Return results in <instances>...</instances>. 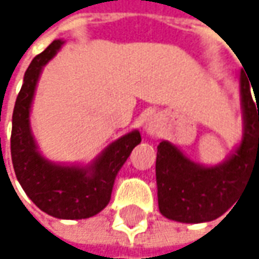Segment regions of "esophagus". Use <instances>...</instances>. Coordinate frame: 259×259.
<instances>
[{
    "label": "esophagus",
    "mask_w": 259,
    "mask_h": 259,
    "mask_svg": "<svg viewBox=\"0 0 259 259\" xmlns=\"http://www.w3.org/2000/svg\"><path fill=\"white\" fill-rule=\"evenodd\" d=\"M161 131V125H159V121L157 118H151L147 124V133L150 134L151 137H157L158 134Z\"/></svg>",
    "instance_id": "obj_1"
}]
</instances>
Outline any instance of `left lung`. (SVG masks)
Returning <instances> with one entry per match:
<instances>
[{"mask_svg": "<svg viewBox=\"0 0 259 259\" xmlns=\"http://www.w3.org/2000/svg\"><path fill=\"white\" fill-rule=\"evenodd\" d=\"M249 78L241 71L239 94L244 134L239 145L218 165L205 166L185 157L169 141L158 145L157 175L159 212L185 224L208 223L237 202L251 175L259 172V91L252 100Z\"/></svg>", "mask_w": 259, "mask_h": 259, "instance_id": "8db88e82", "label": "left lung"}]
</instances>
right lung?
<instances>
[{
    "label": "right lung",
    "mask_w": 259,
    "mask_h": 259,
    "mask_svg": "<svg viewBox=\"0 0 259 259\" xmlns=\"http://www.w3.org/2000/svg\"><path fill=\"white\" fill-rule=\"evenodd\" d=\"M62 44V39L53 41L32 60L24 75L12 112L11 158L22 190L41 211L60 220H84L108 205L118 171L141 142V134L134 130L122 135L88 165L55 164L39 154L29 112L41 71Z\"/></svg>",
    "instance_id": "1"
}]
</instances>
